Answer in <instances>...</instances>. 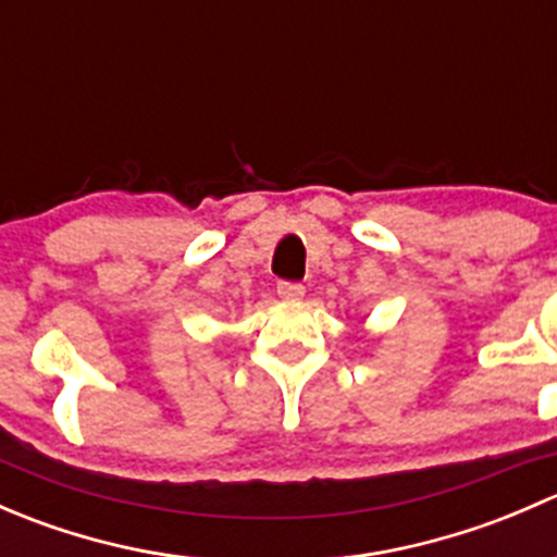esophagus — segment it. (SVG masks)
Listing matches in <instances>:
<instances>
[{"label":"esophagus","instance_id":"1","mask_svg":"<svg viewBox=\"0 0 557 557\" xmlns=\"http://www.w3.org/2000/svg\"><path fill=\"white\" fill-rule=\"evenodd\" d=\"M277 296L280 299H288V301H296L305 296V285L301 283H290V280H280L277 283Z\"/></svg>","mask_w":557,"mask_h":557}]
</instances>
